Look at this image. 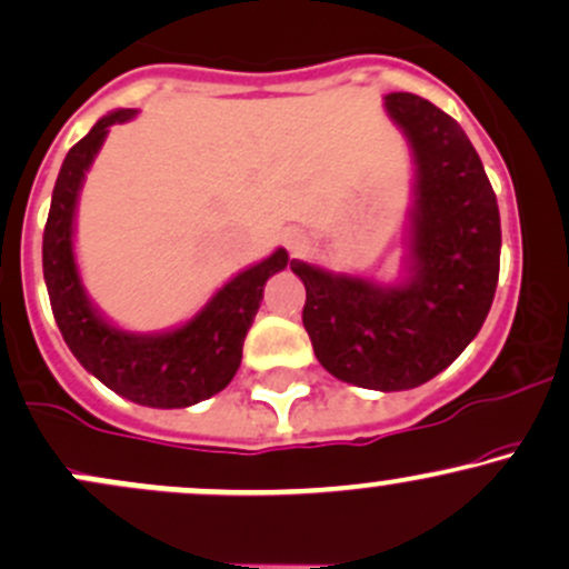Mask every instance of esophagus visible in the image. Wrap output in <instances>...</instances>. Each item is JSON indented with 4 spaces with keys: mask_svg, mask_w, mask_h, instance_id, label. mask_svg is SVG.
I'll return each instance as SVG.
<instances>
[{
    "mask_svg": "<svg viewBox=\"0 0 569 569\" xmlns=\"http://www.w3.org/2000/svg\"><path fill=\"white\" fill-rule=\"evenodd\" d=\"M283 243H286V248H289V251L293 253V257H297V253H302V248H305V238L299 232H289L283 238Z\"/></svg>",
    "mask_w": 569,
    "mask_h": 569,
    "instance_id": "esophagus-1",
    "label": "esophagus"
}]
</instances>
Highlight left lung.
Masks as SVG:
<instances>
[{
  "instance_id": "obj_1",
  "label": "left lung",
  "mask_w": 569,
  "mask_h": 569,
  "mask_svg": "<svg viewBox=\"0 0 569 569\" xmlns=\"http://www.w3.org/2000/svg\"><path fill=\"white\" fill-rule=\"evenodd\" d=\"M417 166L403 283L329 272L293 259L302 323L321 367L369 390L433 380L479 335L500 276V211L462 128L415 93L385 96Z\"/></svg>"
}]
</instances>
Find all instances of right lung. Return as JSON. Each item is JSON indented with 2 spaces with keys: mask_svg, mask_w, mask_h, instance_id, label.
I'll use <instances>...</instances> for the list:
<instances>
[{
  "mask_svg": "<svg viewBox=\"0 0 569 569\" xmlns=\"http://www.w3.org/2000/svg\"><path fill=\"white\" fill-rule=\"evenodd\" d=\"M133 114V109H117L101 117L90 133L69 149L42 234V270L56 323L77 361L128 401L181 409L206 401L230 385L243 358V339L262 305L264 283L289 264V253L278 248L264 262L248 267L221 286L192 321L166 335H130L103 321L82 289L74 262V208L84 171L109 128Z\"/></svg>",
  "mask_w": 569,
  "mask_h": 569,
  "instance_id": "1",
  "label": "right lung"
}]
</instances>
